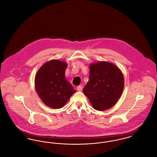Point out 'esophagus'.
<instances>
[{
  "instance_id": "esophagus-1",
  "label": "esophagus",
  "mask_w": 157,
  "mask_h": 157,
  "mask_svg": "<svg viewBox=\"0 0 157 157\" xmlns=\"http://www.w3.org/2000/svg\"><path fill=\"white\" fill-rule=\"evenodd\" d=\"M82 88H83V87H82V86H81V85H80V86H78L77 87V90L79 91V92H80V91L82 90Z\"/></svg>"
}]
</instances>
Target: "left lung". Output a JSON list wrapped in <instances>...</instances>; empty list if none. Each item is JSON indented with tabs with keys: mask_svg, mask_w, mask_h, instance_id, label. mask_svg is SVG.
Listing matches in <instances>:
<instances>
[{
	"mask_svg": "<svg viewBox=\"0 0 157 157\" xmlns=\"http://www.w3.org/2000/svg\"><path fill=\"white\" fill-rule=\"evenodd\" d=\"M124 77L114 64L100 62L90 65L89 80L83 92L94 109L105 111L120 99L124 89Z\"/></svg>",
	"mask_w": 157,
	"mask_h": 157,
	"instance_id": "8db88e82",
	"label": "left lung"
}]
</instances>
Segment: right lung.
<instances>
[{"mask_svg":"<svg viewBox=\"0 0 157 157\" xmlns=\"http://www.w3.org/2000/svg\"><path fill=\"white\" fill-rule=\"evenodd\" d=\"M67 64L58 60L44 63L35 77L36 92L44 104L55 109L61 108L76 91L66 80Z\"/></svg>","mask_w":157,"mask_h":157,"instance_id":"right-lung-1","label":"right lung"}]
</instances>
